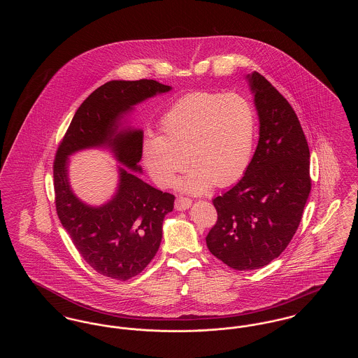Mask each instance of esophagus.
<instances>
[{
	"label": "esophagus",
	"instance_id": "esophagus-1",
	"mask_svg": "<svg viewBox=\"0 0 358 358\" xmlns=\"http://www.w3.org/2000/svg\"><path fill=\"white\" fill-rule=\"evenodd\" d=\"M192 205V200L187 199V197H177L174 201V208L177 210H187V208Z\"/></svg>",
	"mask_w": 358,
	"mask_h": 358
}]
</instances>
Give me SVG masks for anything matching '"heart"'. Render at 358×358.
<instances>
[{"label":"heart","instance_id":"b5f03b06","mask_svg":"<svg viewBox=\"0 0 358 358\" xmlns=\"http://www.w3.org/2000/svg\"><path fill=\"white\" fill-rule=\"evenodd\" d=\"M159 130L161 136H145L141 149L158 187H171L187 164L180 187L201 194L238 182L252 161L255 110L238 94H187L164 114Z\"/></svg>","mask_w":358,"mask_h":358}]
</instances>
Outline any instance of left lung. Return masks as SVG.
Wrapping results in <instances>:
<instances>
[{
  "instance_id": "1",
  "label": "left lung",
  "mask_w": 358,
  "mask_h": 358,
  "mask_svg": "<svg viewBox=\"0 0 358 358\" xmlns=\"http://www.w3.org/2000/svg\"><path fill=\"white\" fill-rule=\"evenodd\" d=\"M245 79L259 141L245 174L213 199L217 222L206 236L209 251L238 271L262 268L286 250L311 189L308 145L295 111L260 73Z\"/></svg>"
}]
</instances>
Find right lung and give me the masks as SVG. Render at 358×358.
Listing matches in <instances>:
<instances>
[{"mask_svg": "<svg viewBox=\"0 0 358 358\" xmlns=\"http://www.w3.org/2000/svg\"><path fill=\"white\" fill-rule=\"evenodd\" d=\"M155 80H111L96 88L75 113L53 165L57 216L79 254L104 276L127 280L152 262L162 238V222L174 196L142 181L136 173L143 133L127 124L136 104L171 91ZM104 147L122 163L116 194L98 207L83 203L69 184V155Z\"/></svg>", "mask_w": 358, "mask_h": 358, "instance_id": "1", "label": "right lung"}]
</instances>
